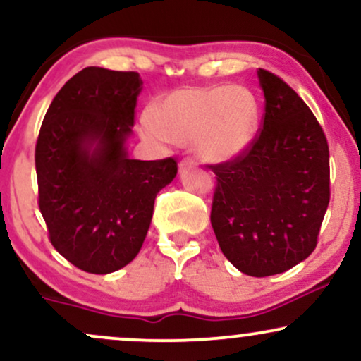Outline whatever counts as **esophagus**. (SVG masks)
<instances>
[{
  "label": "esophagus",
  "mask_w": 361,
  "mask_h": 361,
  "mask_svg": "<svg viewBox=\"0 0 361 361\" xmlns=\"http://www.w3.org/2000/svg\"><path fill=\"white\" fill-rule=\"evenodd\" d=\"M195 164H197V163H195V161L192 159V157H185V159L181 161V163H180V169H188V168H193Z\"/></svg>",
  "instance_id": "esophagus-1"
}]
</instances>
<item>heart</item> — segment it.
I'll use <instances>...</instances> for the list:
<instances>
[{
  "label": "heart",
  "mask_w": 361,
  "mask_h": 361,
  "mask_svg": "<svg viewBox=\"0 0 361 361\" xmlns=\"http://www.w3.org/2000/svg\"><path fill=\"white\" fill-rule=\"evenodd\" d=\"M259 122L255 94L243 86L178 88L161 97L140 117L144 139L159 144L193 142L198 156L226 163L250 149Z\"/></svg>",
  "instance_id": "b5f03b06"
}]
</instances>
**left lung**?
<instances>
[{
	"label": "left lung",
	"mask_w": 361,
	"mask_h": 361,
	"mask_svg": "<svg viewBox=\"0 0 361 361\" xmlns=\"http://www.w3.org/2000/svg\"><path fill=\"white\" fill-rule=\"evenodd\" d=\"M264 114L244 154L212 164V222L227 259L250 276H270L316 250L329 205V147L322 127L283 80L259 69Z\"/></svg>",
	"instance_id": "8db88e82"
}]
</instances>
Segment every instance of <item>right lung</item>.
<instances>
[{
  "instance_id": "1",
  "label": "right lung",
  "mask_w": 361,
  "mask_h": 361,
  "mask_svg": "<svg viewBox=\"0 0 361 361\" xmlns=\"http://www.w3.org/2000/svg\"><path fill=\"white\" fill-rule=\"evenodd\" d=\"M140 90L139 73L90 66L62 86L40 127V212L52 246L82 271L106 275L137 256L156 195L176 176L173 157L127 154Z\"/></svg>"
}]
</instances>
